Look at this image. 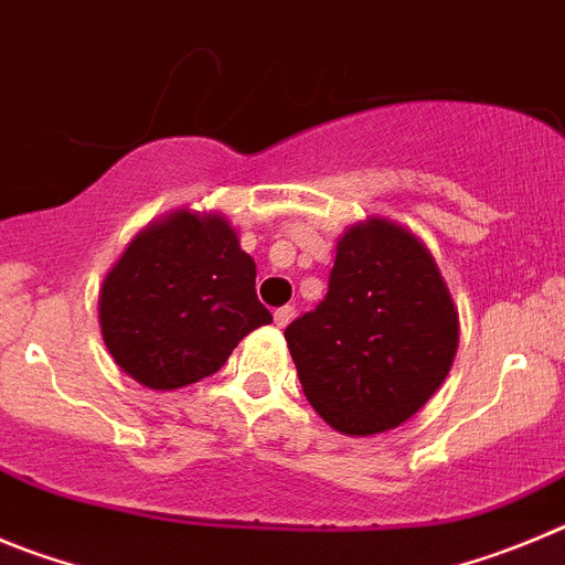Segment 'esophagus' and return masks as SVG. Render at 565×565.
<instances>
[{"instance_id": "1", "label": "esophagus", "mask_w": 565, "mask_h": 565, "mask_svg": "<svg viewBox=\"0 0 565 565\" xmlns=\"http://www.w3.org/2000/svg\"><path fill=\"white\" fill-rule=\"evenodd\" d=\"M273 318H276V327H287L289 320L295 318V307H281V309H276V315H273Z\"/></svg>"}]
</instances>
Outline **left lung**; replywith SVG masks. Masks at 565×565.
<instances>
[{
  "mask_svg": "<svg viewBox=\"0 0 565 565\" xmlns=\"http://www.w3.org/2000/svg\"><path fill=\"white\" fill-rule=\"evenodd\" d=\"M284 338L309 405L340 434L371 436L411 419L445 383L459 312L414 233L365 220L338 242L327 298Z\"/></svg>",
  "mask_w": 565,
  "mask_h": 565,
  "instance_id": "1",
  "label": "left lung"
}]
</instances>
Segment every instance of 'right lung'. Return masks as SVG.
Masks as SVG:
<instances>
[{
    "mask_svg": "<svg viewBox=\"0 0 565 565\" xmlns=\"http://www.w3.org/2000/svg\"><path fill=\"white\" fill-rule=\"evenodd\" d=\"M100 334L115 363L154 391L200 383L270 323L256 262L220 213L174 211L131 238L106 273Z\"/></svg>",
    "mask_w": 565,
    "mask_h": 565,
    "instance_id": "1",
    "label": "right lung"
}]
</instances>
